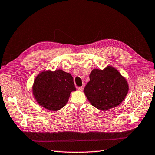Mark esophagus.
Listing matches in <instances>:
<instances>
[{"label":"esophagus","mask_w":155,"mask_h":155,"mask_svg":"<svg viewBox=\"0 0 155 155\" xmlns=\"http://www.w3.org/2000/svg\"><path fill=\"white\" fill-rule=\"evenodd\" d=\"M84 85L83 86H81L80 87H78V91H83V89H84Z\"/></svg>","instance_id":"1"}]
</instances>
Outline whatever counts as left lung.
Here are the masks:
<instances>
[{
	"label": "left lung",
	"instance_id": "1",
	"mask_svg": "<svg viewBox=\"0 0 155 155\" xmlns=\"http://www.w3.org/2000/svg\"><path fill=\"white\" fill-rule=\"evenodd\" d=\"M89 78L84 93L91 104L99 110L107 111L117 107L128 93L126 78L112 66L103 70H92Z\"/></svg>",
	"mask_w": 155,
	"mask_h": 155
}]
</instances>
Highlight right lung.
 <instances>
[{"label": "right lung", "instance_id": "1", "mask_svg": "<svg viewBox=\"0 0 155 155\" xmlns=\"http://www.w3.org/2000/svg\"><path fill=\"white\" fill-rule=\"evenodd\" d=\"M75 91L73 77L61 69L44 70L36 76L32 86L33 95L38 104L52 111L64 107L71 93Z\"/></svg>", "mask_w": 155, "mask_h": 155}]
</instances>
